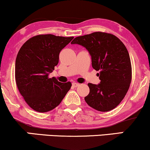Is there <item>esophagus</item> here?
<instances>
[{"label": "esophagus", "instance_id": "34e87169", "mask_svg": "<svg viewBox=\"0 0 150 150\" xmlns=\"http://www.w3.org/2000/svg\"><path fill=\"white\" fill-rule=\"evenodd\" d=\"M72 85L74 87H78L79 85H80V84H78V83H77V82H73V84H72Z\"/></svg>", "mask_w": 150, "mask_h": 150}]
</instances>
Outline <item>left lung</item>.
Returning <instances> with one entry per match:
<instances>
[{"instance_id": "left-lung-1", "label": "left lung", "mask_w": 150, "mask_h": 150, "mask_svg": "<svg viewBox=\"0 0 150 150\" xmlns=\"http://www.w3.org/2000/svg\"><path fill=\"white\" fill-rule=\"evenodd\" d=\"M71 44L85 47L92 68L99 70L100 83L88 84L87 104L103 112L116 108L125 97L132 78L130 56L123 43L113 34L97 32L75 38Z\"/></svg>"}]
</instances>
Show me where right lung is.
I'll use <instances>...</instances> for the list:
<instances>
[{"mask_svg":"<svg viewBox=\"0 0 150 150\" xmlns=\"http://www.w3.org/2000/svg\"><path fill=\"white\" fill-rule=\"evenodd\" d=\"M73 38L37 35L20 48L15 61V80L21 95L34 111H51L70 90L71 82L62 83L49 75L58 65L61 51Z\"/></svg>","mask_w":150,"mask_h":150,"instance_id":"add662e5","label":"right lung"}]
</instances>
